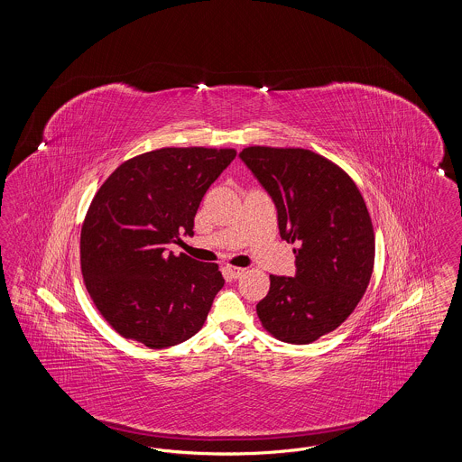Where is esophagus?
Returning <instances> with one entry per match:
<instances>
[{
  "mask_svg": "<svg viewBox=\"0 0 462 462\" xmlns=\"http://www.w3.org/2000/svg\"><path fill=\"white\" fill-rule=\"evenodd\" d=\"M226 272L230 273V277H232V279H239V277L244 275L245 268H241V266H226Z\"/></svg>",
  "mask_w": 462,
  "mask_h": 462,
  "instance_id": "34e87169",
  "label": "esophagus"
}]
</instances>
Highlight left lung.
Returning a JSON list of instances; mask_svg holds the SVG:
<instances>
[{"mask_svg":"<svg viewBox=\"0 0 462 462\" xmlns=\"http://www.w3.org/2000/svg\"><path fill=\"white\" fill-rule=\"evenodd\" d=\"M239 157L273 200L281 237L298 245L294 277L270 275L258 317L277 339L307 345L339 328L369 286L367 206L350 176L311 151L247 147Z\"/></svg>","mask_w":462,"mask_h":462,"instance_id":"left-lung-1","label":"left lung"}]
</instances>
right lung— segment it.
Segmentation results:
<instances>
[{
	"label": "right lung",
	"mask_w": 462,
	"mask_h": 462,
	"mask_svg": "<svg viewBox=\"0 0 462 462\" xmlns=\"http://www.w3.org/2000/svg\"><path fill=\"white\" fill-rule=\"evenodd\" d=\"M234 149H159L123 162L89 204L81 272L89 296L126 339L161 350L198 332L225 281L218 264L170 244L194 234L199 204Z\"/></svg>",
	"instance_id": "obj_1"
}]
</instances>
